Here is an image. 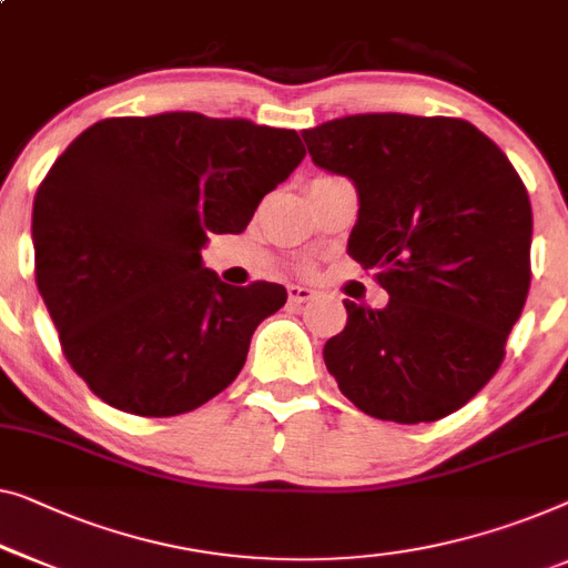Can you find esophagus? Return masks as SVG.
<instances>
[{
  "mask_svg": "<svg viewBox=\"0 0 568 568\" xmlns=\"http://www.w3.org/2000/svg\"><path fill=\"white\" fill-rule=\"evenodd\" d=\"M312 297H315V292H312L310 286H300V284L290 286V302L302 304V302H310Z\"/></svg>",
  "mask_w": 568,
  "mask_h": 568,
  "instance_id": "1",
  "label": "esophagus"
}]
</instances>
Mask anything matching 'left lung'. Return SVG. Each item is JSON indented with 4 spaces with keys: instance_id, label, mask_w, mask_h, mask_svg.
Here are the masks:
<instances>
[{
    "instance_id": "1",
    "label": "left lung",
    "mask_w": 568,
    "mask_h": 568,
    "mask_svg": "<svg viewBox=\"0 0 568 568\" xmlns=\"http://www.w3.org/2000/svg\"><path fill=\"white\" fill-rule=\"evenodd\" d=\"M358 189L348 253L382 310L343 300L325 366L361 413L402 425L462 409L497 374L530 290L532 212L507 155L471 122L348 114L302 133Z\"/></svg>"
}]
</instances>
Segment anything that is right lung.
I'll return each instance as SVG.
<instances>
[{"instance_id": "1", "label": "right lung", "mask_w": 568, "mask_h": 568, "mask_svg": "<svg viewBox=\"0 0 568 568\" xmlns=\"http://www.w3.org/2000/svg\"><path fill=\"white\" fill-rule=\"evenodd\" d=\"M304 159L297 130L200 112L106 118L55 159L32 204L36 282L63 356L122 413H192L241 374L282 284L204 268Z\"/></svg>"}]
</instances>
